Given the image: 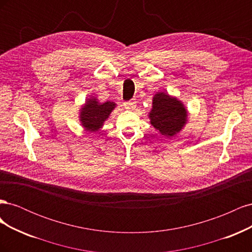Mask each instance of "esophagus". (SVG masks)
I'll return each mask as SVG.
<instances>
[{
  "label": "esophagus",
  "mask_w": 252,
  "mask_h": 252,
  "mask_svg": "<svg viewBox=\"0 0 252 252\" xmlns=\"http://www.w3.org/2000/svg\"><path fill=\"white\" fill-rule=\"evenodd\" d=\"M125 105V108L128 109V110H133L135 108V103L132 102V101H129V102H125L124 103Z\"/></svg>",
  "instance_id": "34e87169"
}]
</instances>
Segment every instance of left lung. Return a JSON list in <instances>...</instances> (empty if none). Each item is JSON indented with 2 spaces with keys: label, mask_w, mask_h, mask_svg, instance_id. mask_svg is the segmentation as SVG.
Listing matches in <instances>:
<instances>
[{
  "label": "left lung",
  "mask_w": 252,
  "mask_h": 252,
  "mask_svg": "<svg viewBox=\"0 0 252 252\" xmlns=\"http://www.w3.org/2000/svg\"><path fill=\"white\" fill-rule=\"evenodd\" d=\"M149 119L159 134L173 136L186 124L187 110L178 98L166 93H158L152 100Z\"/></svg>",
  "instance_id": "1"
}]
</instances>
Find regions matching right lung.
Masks as SVG:
<instances>
[{
    "instance_id": "right-lung-1",
    "label": "right lung",
    "mask_w": 252,
    "mask_h": 252,
    "mask_svg": "<svg viewBox=\"0 0 252 252\" xmlns=\"http://www.w3.org/2000/svg\"><path fill=\"white\" fill-rule=\"evenodd\" d=\"M116 107L113 102L98 103L96 98H88L83 106L80 114V121L83 127L89 131H97L108 119L109 114Z\"/></svg>"
}]
</instances>
